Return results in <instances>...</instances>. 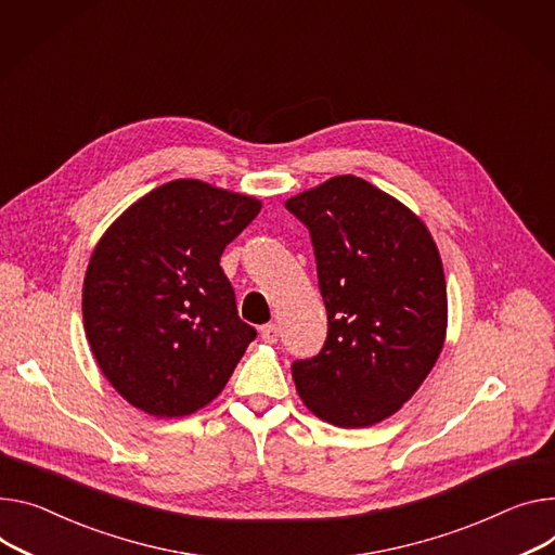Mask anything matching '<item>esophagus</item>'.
<instances>
[{"mask_svg":"<svg viewBox=\"0 0 555 555\" xmlns=\"http://www.w3.org/2000/svg\"><path fill=\"white\" fill-rule=\"evenodd\" d=\"M260 335H262V339H264L267 345H275L278 337H280V328H278L275 324H264V326L260 328Z\"/></svg>","mask_w":555,"mask_h":555,"instance_id":"obj_1","label":"esophagus"}]
</instances>
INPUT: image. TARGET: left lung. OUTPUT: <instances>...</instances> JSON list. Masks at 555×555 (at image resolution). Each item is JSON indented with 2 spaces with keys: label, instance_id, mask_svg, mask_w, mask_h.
<instances>
[{
  "label": "left lung",
  "instance_id": "8db88e82",
  "mask_svg": "<svg viewBox=\"0 0 555 555\" xmlns=\"http://www.w3.org/2000/svg\"><path fill=\"white\" fill-rule=\"evenodd\" d=\"M309 227L328 335L293 364L295 389L320 420L360 429L391 417L436 366L447 337L440 250L415 212L356 176L286 199Z\"/></svg>",
  "mask_w": 555,
  "mask_h": 555
}]
</instances>
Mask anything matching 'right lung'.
I'll list each match as a JSON object with an SVG mask.
<instances>
[{
	"label": "right lung",
	"mask_w": 555,
	"mask_h": 555,
	"mask_svg": "<svg viewBox=\"0 0 555 555\" xmlns=\"http://www.w3.org/2000/svg\"><path fill=\"white\" fill-rule=\"evenodd\" d=\"M262 208L202 180L142 195L104 231L83 275L81 315L111 387L155 417L216 400L255 328L240 320L220 258Z\"/></svg>",
	"instance_id": "obj_1"
}]
</instances>
